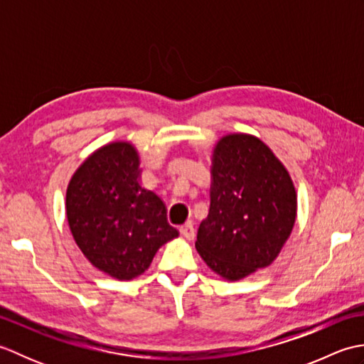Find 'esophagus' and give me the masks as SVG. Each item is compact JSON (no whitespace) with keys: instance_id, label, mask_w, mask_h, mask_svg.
Here are the masks:
<instances>
[{"instance_id":"obj_1","label":"esophagus","mask_w":364,"mask_h":364,"mask_svg":"<svg viewBox=\"0 0 364 364\" xmlns=\"http://www.w3.org/2000/svg\"><path fill=\"white\" fill-rule=\"evenodd\" d=\"M180 231L186 239H194L196 236V230H194V225H192V222H186L184 225H181Z\"/></svg>"}]
</instances>
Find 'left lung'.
I'll list each match as a JSON object with an SVG mask.
<instances>
[{
  "mask_svg": "<svg viewBox=\"0 0 364 364\" xmlns=\"http://www.w3.org/2000/svg\"><path fill=\"white\" fill-rule=\"evenodd\" d=\"M211 175L196 249L215 274L241 280L278 257L296 222V189L272 150L250 134L220 139Z\"/></svg>",
  "mask_w": 364,
  "mask_h": 364,
  "instance_id": "left-lung-1",
  "label": "left lung"
}]
</instances>
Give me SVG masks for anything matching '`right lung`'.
Segmentation results:
<instances>
[{
  "mask_svg": "<svg viewBox=\"0 0 364 364\" xmlns=\"http://www.w3.org/2000/svg\"><path fill=\"white\" fill-rule=\"evenodd\" d=\"M139 154L128 142L92 153L67 188V220L92 264L117 280L149 269L161 245L178 236L162 200L139 184Z\"/></svg>",
  "mask_w": 364,
  "mask_h": 364,
  "instance_id": "right-lung-1",
  "label": "right lung"
}]
</instances>
